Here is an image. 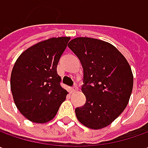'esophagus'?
I'll return each instance as SVG.
<instances>
[{
  "mask_svg": "<svg viewBox=\"0 0 148 148\" xmlns=\"http://www.w3.org/2000/svg\"><path fill=\"white\" fill-rule=\"evenodd\" d=\"M78 90V87L76 86H74L73 88H71V92H75L76 91Z\"/></svg>",
  "mask_w": 148,
  "mask_h": 148,
  "instance_id": "obj_1",
  "label": "esophagus"
}]
</instances>
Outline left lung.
<instances>
[{
    "instance_id": "left-lung-1",
    "label": "left lung",
    "mask_w": 148,
    "mask_h": 148,
    "mask_svg": "<svg viewBox=\"0 0 148 148\" xmlns=\"http://www.w3.org/2000/svg\"><path fill=\"white\" fill-rule=\"evenodd\" d=\"M68 46L79 58L84 72L82 92L87 101L75 109L76 117L89 129H103L129 103L134 85L131 67L118 49L102 40L79 37Z\"/></svg>"
}]
</instances>
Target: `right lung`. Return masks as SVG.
Here are the masks:
<instances>
[{"label": "right lung", "instance_id": "add662e5", "mask_svg": "<svg viewBox=\"0 0 148 148\" xmlns=\"http://www.w3.org/2000/svg\"><path fill=\"white\" fill-rule=\"evenodd\" d=\"M69 37L47 39L26 49L14 64L10 89L19 112L28 120L45 124L54 119L68 92L60 86L59 60Z\"/></svg>", "mask_w": 148, "mask_h": 148}]
</instances>
